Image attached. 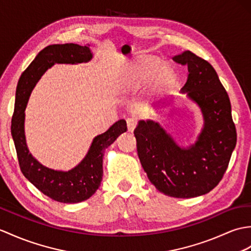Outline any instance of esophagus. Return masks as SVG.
<instances>
[{"mask_svg": "<svg viewBox=\"0 0 251 251\" xmlns=\"http://www.w3.org/2000/svg\"><path fill=\"white\" fill-rule=\"evenodd\" d=\"M137 126V120L135 118H129L127 119V128H128V131L132 132L135 130V128Z\"/></svg>", "mask_w": 251, "mask_h": 251, "instance_id": "34e87169", "label": "esophagus"}]
</instances>
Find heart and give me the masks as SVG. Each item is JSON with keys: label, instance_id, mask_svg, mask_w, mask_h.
Listing matches in <instances>:
<instances>
[{"label": "heart", "instance_id": "heart-1", "mask_svg": "<svg viewBox=\"0 0 251 251\" xmlns=\"http://www.w3.org/2000/svg\"><path fill=\"white\" fill-rule=\"evenodd\" d=\"M176 79L173 69L155 57L131 63L126 74V83L132 89H139L151 82L156 90H167L176 82Z\"/></svg>", "mask_w": 251, "mask_h": 251}]
</instances>
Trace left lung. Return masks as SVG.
<instances>
[{
    "label": "left lung",
    "instance_id": "left-lung-1",
    "mask_svg": "<svg viewBox=\"0 0 251 251\" xmlns=\"http://www.w3.org/2000/svg\"><path fill=\"white\" fill-rule=\"evenodd\" d=\"M173 61L187 66L180 93L198 104L203 116L197 141L180 147L152 120H140L133 133L140 162L157 190L169 197L194 198L207 194L223 178L236 145V130L228 93L211 64L188 50Z\"/></svg>",
    "mask_w": 251,
    "mask_h": 251
}]
</instances>
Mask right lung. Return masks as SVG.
Wrapping results in <instances>:
<instances>
[{
  "label": "right lung",
  "mask_w": 251,
  "mask_h": 251,
  "mask_svg": "<svg viewBox=\"0 0 251 251\" xmlns=\"http://www.w3.org/2000/svg\"><path fill=\"white\" fill-rule=\"evenodd\" d=\"M93 59L90 45H50L46 47L22 73L17 84L15 110L11 120V136L18 156L21 172L47 197L62 203H78L95 194L102 179L103 151L127 130L125 120H120L109 129L96 136L84 158L68 171L50 169L35 158L26 145L25 108L33 89L54 64L87 63Z\"/></svg>",
  "instance_id": "right-lung-1"
}]
</instances>
